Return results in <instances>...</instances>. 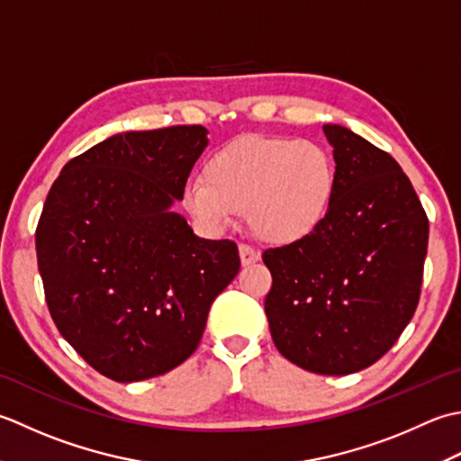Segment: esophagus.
<instances>
[{
    "instance_id": "esophagus-1",
    "label": "esophagus",
    "mask_w": 461,
    "mask_h": 461,
    "mask_svg": "<svg viewBox=\"0 0 461 461\" xmlns=\"http://www.w3.org/2000/svg\"><path fill=\"white\" fill-rule=\"evenodd\" d=\"M239 252H240V262H242V267H250V265H255V262L260 258V252H258L255 247H250V244H240V247H239Z\"/></svg>"
}]
</instances>
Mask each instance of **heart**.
<instances>
[{
    "label": "heart",
    "instance_id": "heart-1",
    "mask_svg": "<svg viewBox=\"0 0 461 461\" xmlns=\"http://www.w3.org/2000/svg\"><path fill=\"white\" fill-rule=\"evenodd\" d=\"M204 176H189L181 199L204 229L222 230L249 211L260 239L296 242L326 217L336 191V165L308 139L247 135L206 157Z\"/></svg>",
    "mask_w": 461,
    "mask_h": 461
}]
</instances>
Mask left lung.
<instances>
[{
    "instance_id": "obj_1",
    "label": "left lung",
    "mask_w": 461,
    "mask_h": 461,
    "mask_svg": "<svg viewBox=\"0 0 461 461\" xmlns=\"http://www.w3.org/2000/svg\"><path fill=\"white\" fill-rule=\"evenodd\" d=\"M322 129L334 199L304 239L262 252L272 275L265 312L286 360L344 375L378 362L414 316L429 222L396 158L350 129Z\"/></svg>"
}]
</instances>
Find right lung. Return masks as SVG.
<instances>
[{
	"instance_id": "right-lung-1",
	"label": "right lung",
	"mask_w": 461,
	"mask_h": 461,
	"mask_svg": "<svg viewBox=\"0 0 461 461\" xmlns=\"http://www.w3.org/2000/svg\"><path fill=\"white\" fill-rule=\"evenodd\" d=\"M206 129L113 135L61 168L35 230L55 326L91 368L139 382L183 364L212 300L239 275L232 240L194 237L171 211Z\"/></svg>"
}]
</instances>
